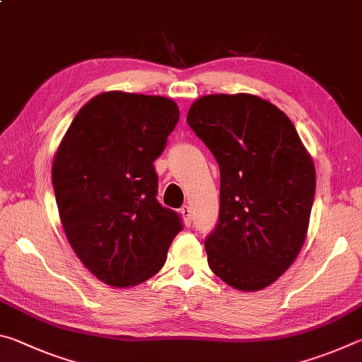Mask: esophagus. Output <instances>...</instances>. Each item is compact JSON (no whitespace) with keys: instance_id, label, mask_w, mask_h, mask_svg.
Here are the masks:
<instances>
[{"instance_id":"34e87169","label":"esophagus","mask_w":362,"mask_h":362,"mask_svg":"<svg viewBox=\"0 0 362 362\" xmlns=\"http://www.w3.org/2000/svg\"><path fill=\"white\" fill-rule=\"evenodd\" d=\"M180 214H182V217H183V222H185V225H187V226L192 225V207H189L188 204L182 206Z\"/></svg>"}]
</instances>
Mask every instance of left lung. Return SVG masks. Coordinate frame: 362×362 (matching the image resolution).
I'll list each match as a JSON object with an SVG mask.
<instances>
[{"mask_svg":"<svg viewBox=\"0 0 362 362\" xmlns=\"http://www.w3.org/2000/svg\"><path fill=\"white\" fill-rule=\"evenodd\" d=\"M187 122L220 168L207 263L235 289H263L303 246L316 189L313 161L292 121L252 94L201 97Z\"/></svg>","mask_w":362,"mask_h":362,"instance_id":"left-lung-1","label":"left lung"}]
</instances>
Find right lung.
<instances>
[{"label": "right lung", "instance_id": "obj_1", "mask_svg": "<svg viewBox=\"0 0 362 362\" xmlns=\"http://www.w3.org/2000/svg\"><path fill=\"white\" fill-rule=\"evenodd\" d=\"M175 102L112 90L76 113L52 163V185L66 240L105 284L129 287L163 268L182 230L158 203L155 159L179 122Z\"/></svg>", "mask_w": 362, "mask_h": 362}]
</instances>
